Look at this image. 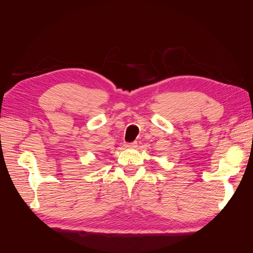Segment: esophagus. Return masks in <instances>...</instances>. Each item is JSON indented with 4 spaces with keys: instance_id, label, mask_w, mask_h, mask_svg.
Listing matches in <instances>:
<instances>
[{
    "instance_id": "obj_1",
    "label": "esophagus",
    "mask_w": 253,
    "mask_h": 253,
    "mask_svg": "<svg viewBox=\"0 0 253 253\" xmlns=\"http://www.w3.org/2000/svg\"><path fill=\"white\" fill-rule=\"evenodd\" d=\"M137 147V142H131V143H125V148L126 149H135Z\"/></svg>"
}]
</instances>
